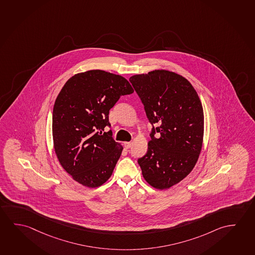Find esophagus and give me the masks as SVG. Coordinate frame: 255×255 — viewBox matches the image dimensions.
I'll use <instances>...</instances> for the list:
<instances>
[{"mask_svg":"<svg viewBox=\"0 0 255 255\" xmlns=\"http://www.w3.org/2000/svg\"><path fill=\"white\" fill-rule=\"evenodd\" d=\"M131 145H132L131 141H125L124 142V147H125L126 149H129Z\"/></svg>","mask_w":255,"mask_h":255,"instance_id":"esophagus-1","label":"esophagus"}]
</instances>
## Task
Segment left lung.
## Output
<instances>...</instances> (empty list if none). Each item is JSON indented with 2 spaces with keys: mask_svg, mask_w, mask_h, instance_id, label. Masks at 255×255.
<instances>
[{
  "mask_svg": "<svg viewBox=\"0 0 255 255\" xmlns=\"http://www.w3.org/2000/svg\"><path fill=\"white\" fill-rule=\"evenodd\" d=\"M129 81L152 125L147 153L138 158L141 174L150 186L169 189L198 161L204 135L201 102L190 81L166 70L133 75Z\"/></svg>",
  "mask_w": 255,
  "mask_h": 255,
  "instance_id": "obj_1",
  "label": "left lung"
}]
</instances>
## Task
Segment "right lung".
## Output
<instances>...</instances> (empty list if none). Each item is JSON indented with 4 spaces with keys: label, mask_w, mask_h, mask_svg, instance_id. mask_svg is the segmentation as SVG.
<instances>
[{
    "label": "right lung",
    "mask_w": 255,
    "mask_h": 255,
    "mask_svg": "<svg viewBox=\"0 0 255 255\" xmlns=\"http://www.w3.org/2000/svg\"><path fill=\"white\" fill-rule=\"evenodd\" d=\"M133 89L121 75L90 70L73 75L57 96L52 116L54 150L73 180L89 188L104 184L122 155L111 127L109 111Z\"/></svg>",
    "instance_id": "add662e5"
}]
</instances>
